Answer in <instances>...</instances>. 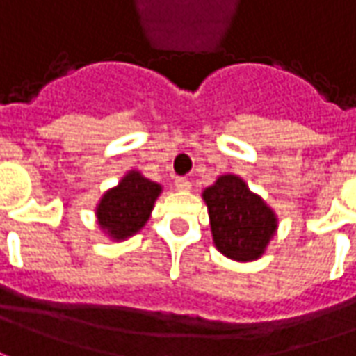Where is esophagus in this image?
Masks as SVG:
<instances>
[{"label":"esophagus","instance_id":"obj_1","mask_svg":"<svg viewBox=\"0 0 356 356\" xmlns=\"http://www.w3.org/2000/svg\"><path fill=\"white\" fill-rule=\"evenodd\" d=\"M175 186H177V191H188V188H191V183H188V179L177 177L175 179Z\"/></svg>","mask_w":356,"mask_h":356}]
</instances>
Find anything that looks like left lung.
Masks as SVG:
<instances>
[{
    "instance_id": "obj_1",
    "label": "left lung",
    "mask_w": 356,
    "mask_h": 356,
    "mask_svg": "<svg viewBox=\"0 0 356 356\" xmlns=\"http://www.w3.org/2000/svg\"><path fill=\"white\" fill-rule=\"evenodd\" d=\"M213 245L231 260L252 262L264 254L277 231V218L237 175H221L204 188Z\"/></svg>"
}]
</instances>
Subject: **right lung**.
<instances>
[{
    "instance_id": "1",
    "label": "right lung",
    "mask_w": 356,
    "mask_h": 356,
    "mask_svg": "<svg viewBox=\"0 0 356 356\" xmlns=\"http://www.w3.org/2000/svg\"><path fill=\"white\" fill-rule=\"evenodd\" d=\"M160 193L161 185L146 179L140 171H129L96 206L100 229L113 241L133 237L146 225Z\"/></svg>"
}]
</instances>
